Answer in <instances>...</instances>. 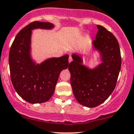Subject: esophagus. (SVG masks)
Masks as SVG:
<instances>
[{"mask_svg":"<svg viewBox=\"0 0 134 134\" xmlns=\"http://www.w3.org/2000/svg\"><path fill=\"white\" fill-rule=\"evenodd\" d=\"M72 57H71V55H70L69 56V62H72Z\"/></svg>","mask_w":134,"mask_h":134,"instance_id":"34e87169","label":"esophagus"}]
</instances>
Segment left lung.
<instances>
[{
    "label": "left lung",
    "mask_w": 134,
    "mask_h": 134,
    "mask_svg": "<svg viewBox=\"0 0 134 134\" xmlns=\"http://www.w3.org/2000/svg\"><path fill=\"white\" fill-rule=\"evenodd\" d=\"M92 42L93 49L99 52L101 63L93 69L83 65V59L72 54L69 63L71 84L80 104L94 108L103 103L113 93L121 67L119 44L114 36L100 25Z\"/></svg>",
    "instance_id": "left-lung-1"
}]
</instances>
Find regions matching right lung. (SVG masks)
Segmentation results:
<instances>
[{"label": "right lung", "mask_w": 134, "mask_h": 134, "mask_svg": "<svg viewBox=\"0 0 134 134\" xmlns=\"http://www.w3.org/2000/svg\"><path fill=\"white\" fill-rule=\"evenodd\" d=\"M54 27L50 23H31L17 34L9 51L12 84L17 94L29 103L48 101L54 94L61 71L68 67V54L47 59L40 64L36 63L31 56L32 31Z\"/></svg>", "instance_id": "right-lung-1"}]
</instances>
